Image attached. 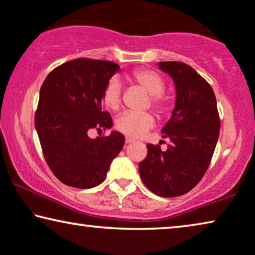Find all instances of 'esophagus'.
Instances as JSON below:
<instances>
[{"label":"esophagus","mask_w":255,"mask_h":255,"mask_svg":"<svg viewBox=\"0 0 255 255\" xmlns=\"http://www.w3.org/2000/svg\"><path fill=\"white\" fill-rule=\"evenodd\" d=\"M135 142V139H132V138H126V143L127 144H130V143H134Z\"/></svg>","instance_id":"34e87169"}]
</instances>
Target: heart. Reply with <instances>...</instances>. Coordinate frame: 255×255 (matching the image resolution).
<instances>
[{"label":"heart","instance_id":"heart-1","mask_svg":"<svg viewBox=\"0 0 255 255\" xmlns=\"http://www.w3.org/2000/svg\"><path fill=\"white\" fill-rule=\"evenodd\" d=\"M127 80L131 85L137 86L150 95L151 106L160 116L168 115L172 110V101L164 94L165 79L157 71L147 67L136 68L127 75ZM102 101L106 108L117 111L121 104V89L119 82H109L103 90ZM154 126V118L149 112H124L116 120V128L121 134L128 137L138 138L146 134Z\"/></svg>","mask_w":255,"mask_h":255}]
</instances>
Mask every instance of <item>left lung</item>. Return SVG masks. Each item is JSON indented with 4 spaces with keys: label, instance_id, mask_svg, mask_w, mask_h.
Wrapping results in <instances>:
<instances>
[{
    "label": "left lung",
    "instance_id": "obj_1",
    "mask_svg": "<svg viewBox=\"0 0 255 255\" xmlns=\"http://www.w3.org/2000/svg\"><path fill=\"white\" fill-rule=\"evenodd\" d=\"M158 66L176 86L175 109L161 130L170 143L166 151L147 144L138 170L155 195L177 197L195 188L206 173L218 143L220 117L211 85L191 66L181 62H160Z\"/></svg>",
    "mask_w": 255,
    "mask_h": 255
}]
</instances>
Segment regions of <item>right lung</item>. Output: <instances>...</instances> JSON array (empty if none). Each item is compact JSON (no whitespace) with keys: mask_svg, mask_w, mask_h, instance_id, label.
<instances>
[{"mask_svg":"<svg viewBox=\"0 0 255 255\" xmlns=\"http://www.w3.org/2000/svg\"><path fill=\"white\" fill-rule=\"evenodd\" d=\"M119 65L109 60L78 58L54 68L41 86L35 128L45 161L62 183L89 189L106 178L125 144L121 132L90 138V129L112 127L102 111V95Z\"/></svg>","mask_w":255,"mask_h":255,"instance_id":"obj_1","label":"right lung"}]
</instances>
